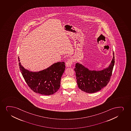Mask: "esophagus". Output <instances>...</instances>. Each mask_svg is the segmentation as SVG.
Segmentation results:
<instances>
[{
	"label": "esophagus",
	"instance_id": "obj_1",
	"mask_svg": "<svg viewBox=\"0 0 131 131\" xmlns=\"http://www.w3.org/2000/svg\"><path fill=\"white\" fill-rule=\"evenodd\" d=\"M72 64V60L71 58L69 59L66 63V66L67 67H71Z\"/></svg>",
	"mask_w": 131,
	"mask_h": 131
}]
</instances>
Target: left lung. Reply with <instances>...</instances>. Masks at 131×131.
I'll return each instance as SVG.
<instances>
[{"instance_id":"obj_1","label":"left lung","mask_w":131,"mask_h":131,"mask_svg":"<svg viewBox=\"0 0 131 131\" xmlns=\"http://www.w3.org/2000/svg\"><path fill=\"white\" fill-rule=\"evenodd\" d=\"M114 63L113 52L111 63L108 67L101 70L89 69L82 63H77L74 70L79 88L87 93H94L100 91L109 82Z\"/></svg>"}]
</instances>
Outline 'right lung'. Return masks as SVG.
Here are the masks:
<instances>
[{"label": "right lung", "instance_id": "obj_1", "mask_svg": "<svg viewBox=\"0 0 131 131\" xmlns=\"http://www.w3.org/2000/svg\"><path fill=\"white\" fill-rule=\"evenodd\" d=\"M20 70L26 83L34 92L49 95L57 92L60 86V80L64 72V62L55 63L46 69L38 71H30L25 69L20 62Z\"/></svg>", "mask_w": 131, "mask_h": 131}]
</instances>
